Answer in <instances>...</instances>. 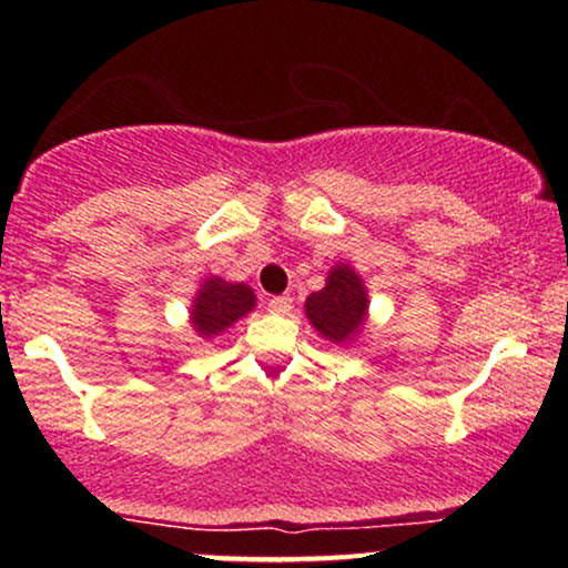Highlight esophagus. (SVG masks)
<instances>
[{"mask_svg": "<svg viewBox=\"0 0 568 568\" xmlns=\"http://www.w3.org/2000/svg\"><path fill=\"white\" fill-rule=\"evenodd\" d=\"M291 310H293V298H288V296H275L270 302L272 315H288Z\"/></svg>", "mask_w": 568, "mask_h": 568, "instance_id": "1", "label": "esophagus"}]
</instances>
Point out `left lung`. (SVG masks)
<instances>
[{
    "label": "left lung",
    "instance_id": "left-lung-1",
    "mask_svg": "<svg viewBox=\"0 0 568 568\" xmlns=\"http://www.w3.org/2000/svg\"><path fill=\"white\" fill-rule=\"evenodd\" d=\"M368 304V288L361 272L347 262H336L323 288L306 296L304 315L325 342L347 349L366 336Z\"/></svg>",
    "mask_w": 568,
    "mask_h": 568
}]
</instances>
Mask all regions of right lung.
<instances>
[{
	"label": "right lung",
	"instance_id": "1",
	"mask_svg": "<svg viewBox=\"0 0 568 568\" xmlns=\"http://www.w3.org/2000/svg\"><path fill=\"white\" fill-rule=\"evenodd\" d=\"M253 310H256V293L251 285L207 275L200 280V288L194 291L192 304H189V323L194 334L207 342L243 321Z\"/></svg>",
	"mask_w": 568,
	"mask_h": 568
}]
</instances>
